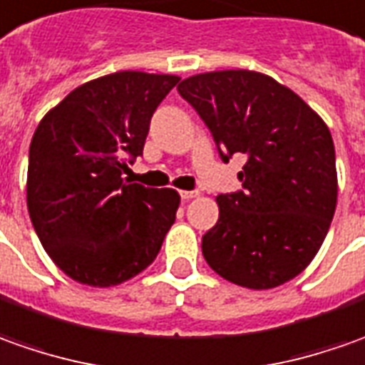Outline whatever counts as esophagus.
Instances as JSON below:
<instances>
[{"label": "esophagus", "instance_id": "obj_1", "mask_svg": "<svg viewBox=\"0 0 365 365\" xmlns=\"http://www.w3.org/2000/svg\"><path fill=\"white\" fill-rule=\"evenodd\" d=\"M199 197V190H180V199L182 200H190Z\"/></svg>", "mask_w": 365, "mask_h": 365}]
</instances>
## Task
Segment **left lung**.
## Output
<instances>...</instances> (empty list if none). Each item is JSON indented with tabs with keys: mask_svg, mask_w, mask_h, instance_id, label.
Returning <instances> with one entry per match:
<instances>
[{
	"mask_svg": "<svg viewBox=\"0 0 365 365\" xmlns=\"http://www.w3.org/2000/svg\"><path fill=\"white\" fill-rule=\"evenodd\" d=\"M178 94L221 154L247 156L243 188L219 195L202 255L222 279L271 289L297 277L324 243L337 202L329 128L293 90L249 70L190 76Z\"/></svg>",
	"mask_w": 365,
	"mask_h": 365,
	"instance_id": "8db88e82",
	"label": "left lung"
}]
</instances>
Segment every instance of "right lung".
Instances as JSON below:
<instances>
[{
  "instance_id": "add662e5",
  "label": "right lung",
  "mask_w": 365,
  "mask_h": 365,
  "mask_svg": "<svg viewBox=\"0 0 365 365\" xmlns=\"http://www.w3.org/2000/svg\"><path fill=\"white\" fill-rule=\"evenodd\" d=\"M178 76L116 72L78 86L29 144L28 211L51 261L92 287L132 279L153 263L177 219L173 188L124 180L150 118Z\"/></svg>"
}]
</instances>
